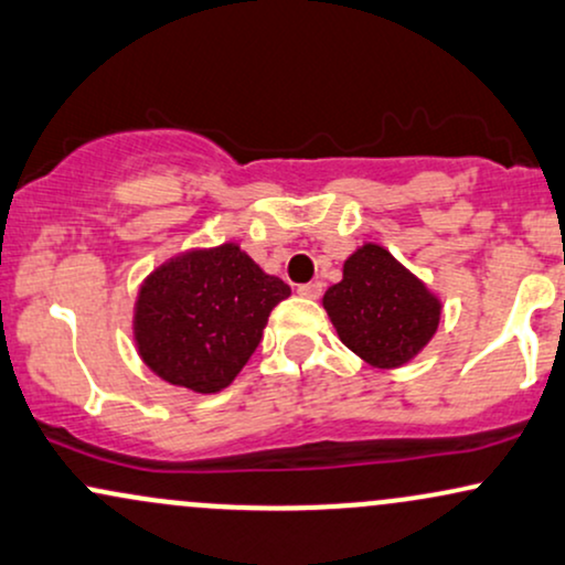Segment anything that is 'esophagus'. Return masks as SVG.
Listing matches in <instances>:
<instances>
[{
  "instance_id": "obj_1",
  "label": "esophagus",
  "mask_w": 565,
  "mask_h": 565,
  "mask_svg": "<svg viewBox=\"0 0 565 565\" xmlns=\"http://www.w3.org/2000/svg\"><path fill=\"white\" fill-rule=\"evenodd\" d=\"M322 282H307V285H298V296L303 298H320L322 296Z\"/></svg>"
}]
</instances>
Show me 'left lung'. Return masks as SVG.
Listing matches in <instances>:
<instances>
[{"label": "left lung", "mask_w": 565, "mask_h": 565, "mask_svg": "<svg viewBox=\"0 0 565 565\" xmlns=\"http://www.w3.org/2000/svg\"><path fill=\"white\" fill-rule=\"evenodd\" d=\"M338 335L373 367H402L439 328L441 303L381 245H362L322 298Z\"/></svg>", "instance_id": "obj_1"}]
</instances>
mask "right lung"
Returning a JSON list of instances; mask_svg holds the SVG:
<instances>
[{
    "label": "right lung",
    "mask_w": 565,
    "mask_h": 565,
    "mask_svg": "<svg viewBox=\"0 0 565 565\" xmlns=\"http://www.w3.org/2000/svg\"><path fill=\"white\" fill-rule=\"evenodd\" d=\"M288 296V285L235 243L171 258L139 290V354L163 381L214 394L235 381L262 341L269 311Z\"/></svg>",
    "instance_id": "add662e5"
}]
</instances>
